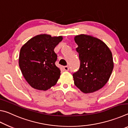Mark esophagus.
<instances>
[{"mask_svg":"<svg viewBox=\"0 0 128 128\" xmlns=\"http://www.w3.org/2000/svg\"><path fill=\"white\" fill-rule=\"evenodd\" d=\"M63 69L65 71H68V70H69V68L68 66H63Z\"/></svg>","mask_w":128,"mask_h":128,"instance_id":"esophagus-1","label":"esophagus"}]
</instances>
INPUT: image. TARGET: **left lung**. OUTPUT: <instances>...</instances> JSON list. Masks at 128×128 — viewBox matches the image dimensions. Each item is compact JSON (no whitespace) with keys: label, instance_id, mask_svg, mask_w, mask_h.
<instances>
[{"label":"left lung","instance_id":"8db88e82","mask_svg":"<svg viewBox=\"0 0 128 128\" xmlns=\"http://www.w3.org/2000/svg\"><path fill=\"white\" fill-rule=\"evenodd\" d=\"M80 66L73 74L74 85L84 93L98 91L106 85L114 68L111 51L104 43L81 34L74 37Z\"/></svg>","mask_w":128,"mask_h":128}]
</instances>
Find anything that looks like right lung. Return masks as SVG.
Instances as JSON below:
<instances>
[{"mask_svg":"<svg viewBox=\"0 0 128 128\" xmlns=\"http://www.w3.org/2000/svg\"><path fill=\"white\" fill-rule=\"evenodd\" d=\"M62 40L40 34L29 40L21 47L19 66L28 84L37 90H47L55 85L60 70L55 65L57 55L54 48Z\"/></svg>","mask_w":128,"mask_h":128,"instance_id":"obj_1","label":"right lung"}]
</instances>
